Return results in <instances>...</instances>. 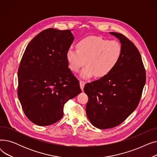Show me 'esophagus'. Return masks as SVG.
I'll return each mask as SVG.
<instances>
[{
    "instance_id": "obj_1",
    "label": "esophagus",
    "mask_w": 157,
    "mask_h": 157,
    "mask_svg": "<svg viewBox=\"0 0 157 157\" xmlns=\"http://www.w3.org/2000/svg\"><path fill=\"white\" fill-rule=\"evenodd\" d=\"M79 83H80V87H81V90H83V88H84V86H85V83H86V82H85V81H83V80H80V81H79Z\"/></svg>"
}]
</instances>
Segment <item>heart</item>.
<instances>
[{
	"mask_svg": "<svg viewBox=\"0 0 157 157\" xmlns=\"http://www.w3.org/2000/svg\"><path fill=\"white\" fill-rule=\"evenodd\" d=\"M77 49L69 48L66 57L69 68L77 72L85 63L86 67L81 76L89 78L94 75L103 78L112 72L118 64L123 48L117 40H109L99 36H88L80 40Z\"/></svg>",
	"mask_w": 157,
	"mask_h": 157,
	"instance_id": "obj_1",
	"label": "heart"
}]
</instances>
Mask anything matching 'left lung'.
I'll use <instances>...</instances> for the list:
<instances>
[{"label":"left lung","instance_id":"1","mask_svg":"<svg viewBox=\"0 0 157 157\" xmlns=\"http://www.w3.org/2000/svg\"><path fill=\"white\" fill-rule=\"evenodd\" d=\"M121 43L118 64L105 77L88 83L84 92L88 97L86 112L92 124L100 129L120 125L137 108L146 76L137 47L122 34L110 32Z\"/></svg>","mask_w":157,"mask_h":157}]
</instances>
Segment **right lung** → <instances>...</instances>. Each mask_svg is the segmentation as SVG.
Instances as JSON below:
<instances>
[{"instance_id": "add662e5", "label": "right lung", "mask_w": 157, "mask_h": 157, "mask_svg": "<svg viewBox=\"0 0 157 157\" xmlns=\"http://www.w3.org/2000/svg\"><path fill=\"white\" fill-rule=\"evenodd\" d=\"M74 39L69 29L49 28L33 38L23 55L18 97L25 114L37 125L59 121L64 104L81 92L66 57Z\"/></svg>"}]
</instances>
